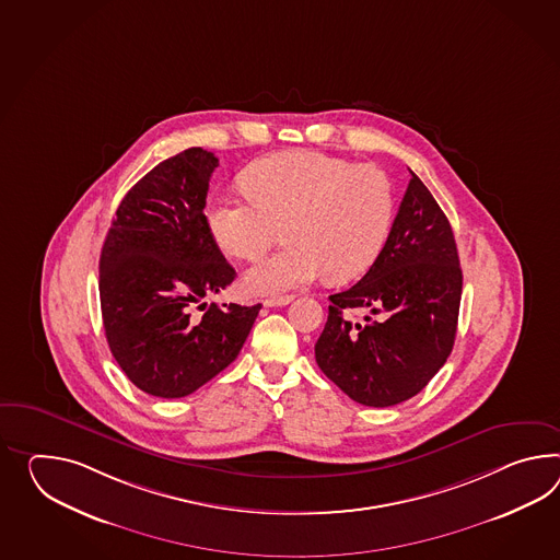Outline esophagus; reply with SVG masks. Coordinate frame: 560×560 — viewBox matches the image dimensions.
<instances>
[{"mask_svg": "<svg viewBox=\"0 0 560 560\" xmlns=\"http://www.w3.org/2000/svg\"><path fill=\"white\" fill-rule=\"evenodd\" d=\"M291 301H293V295H275V298H267L262 301V305L265 307H281V305H287Z\"/></svg>", "mask_w": 560, "mask_h": 560, "instance_id": "obj_1", "label": "esophagus"}]
</instances>
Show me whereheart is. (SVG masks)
<instances>
[{
	"instance_id": "heart-1",
	"label": "heart",
	"mask_w": 560,
	"mask_h": 560,
	"mask_svg": "<svg viewBox=\"0 0 560 560\" xmlns=\"http://www.w3.org/2000/svg\"><path fill=\"white\" fill-rule=\"evenodd\" d=\"M248 198H217L208 229L220 250L257 260L283 229L287 245L248 269V293L307 285L319 275L348 281L378 259L393 224L395 194L376 165H355L319 151L260 158L243 174Z\"/></svg>"
}]
</instances>
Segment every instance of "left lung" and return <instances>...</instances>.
Here are the masks:
<instances>
[{
    "mask_svg": "<svg viewBox=\"0 0 560 560\" xmlns=\"http://www.w3.org/2000/svg\"><path fill=\"white\" fill-rule=\"evenodd\" d=\"M462 287L450 220L412 174L378 259L355 285L329 295L317 366L360 405L409 400L450 358ZM350 308L365 314L362 323L345 317Z\"/></svg>",
    "mask_w": 560,
    "mask_h": 560,
    "instance_id": "8db88e82",
    "label": "left lung"
}]
</instances>
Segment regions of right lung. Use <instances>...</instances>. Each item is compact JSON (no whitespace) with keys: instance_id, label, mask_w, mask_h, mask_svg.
I'll list each match as a JSON object with an SVG mask.
<instances>
[{"instance_id":"right-lung-1","label":"right lung","mask_w":560,"mask_h":560,"mask_svg":"<svg viewBox=\"0 0 560 560\" xmlns=\"http://www.w3.org/2000/svg\"><path fill=\"white\" fill-rule=\"evenodd\" d=\"M219 158L190 148L155 165L125 194L98 262L105 336L127 378L160 398H182L238 355L257 305L206 298L234 281L206 220ZM194 308H206L200 318Z\"/></svg>"}]
</instances>
